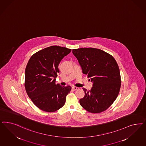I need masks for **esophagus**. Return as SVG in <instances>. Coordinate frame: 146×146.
Listing matches in <instances>:
<instances>
[{
    "mask_svg": "<svg viewBox=\"0 0 146 146\" xmlns=\"http://www.w3.org/2000/svg\"><path fill=\"white\" fill-rule=\"evenodd\" d=\"M72 89L73 90H76L79 89V88L76 87V86H72Z\"/></svg>",
    "mask_w": 146,
    "mask_h": 146,
    "instance_id": "esophagus-1",
    "label": "esophagus"
}]
</instances>
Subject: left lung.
I'll return each mask as SVG.
<instances>
[{
    "instance_id": "left-lung-1",
    "label": "left lung",
    "mask_w": 146,
    "mask_h": 146,
    "mask_svg": "<svg viewBox=\"0 0 146 146\" xmlns=\"http://www.w3.org/2000/svg\"><path fill=\"white\" fill-rule=\"evenodd\" d=\"M83 74L93 84L90 90L83 88L80 105L90 113L103 112L118 97L121 78L118 64L112 56L99 49L81 48L72 50Z\"/></svg>"
}]
</instances>
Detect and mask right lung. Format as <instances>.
I'll return each mask as SVG.
<instances>
[{"instance_id": "obj_1", "label": "right lung", "mask_w": 146, "mask_h": 146, "mask_svg": "<svg viewBox=\"0 0 146 146\" xmlns=\"http://www.w3.org/2000/svg\"><path fill=\"white\" fill-rule=\"evenodd\" d=\"M71 49L52 46L34 54L25 69V87L29 98L38 108L52 112L63 107L70 86L56 84L58 65Z\"/></svg>"}]
</instances>
